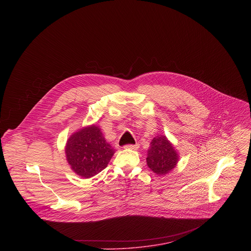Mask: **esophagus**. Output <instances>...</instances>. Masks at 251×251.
<instances>
[{
  "mask_svg": "<svg viewBox=\"0 0 251 251\" xmlns=\"http://www.w3.org/2000/svg\"><path fill=\"white\" fill-rule=\"evenodd\" d=\"M125 149H131V150H137L139 148V145L136 144V145H133V144H129V145H126L124 146Z\"/></svg>",
  "mask_w": 251,
  "mask_h": 251,
  "instance_id": "1",
  "label": "esophagus"
}]
</instances>
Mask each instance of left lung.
Here are the masks:
<instances>
[{"instance_id":"obj_1","label":"left lung","mask_w":251,"mask_h":251,"mask_svg":"<svg viewBox=\"0 0 251 251\" xmlns=\"http://www.w3.org/2000/svg\"><path fill=\"white\" fill-rule=\"evenodd\" d=\"M146 160L154 173L166 175L176 166L178 154L166 136L159 135L152 140Z\"/></svg>"}]
</instances>
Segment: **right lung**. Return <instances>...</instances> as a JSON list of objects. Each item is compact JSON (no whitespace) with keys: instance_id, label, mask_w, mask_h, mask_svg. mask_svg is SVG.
Here are the masks:
<instances>
[{"instance_id":"obj_1","label":"right lung","mask_w":251,"mask_h":251,"mask_svg":"<svg viewBox=\"0 0 251 251\" xmlns=\"http://www.w3.org/2000/svg\"><path fill=\"white\" fill-rule=\"evenodd\" d=\"M115 150L107 143L100 128L90 125L71 135L66 143V160L71 170L84 178L104 170Z\"/></svg>"}]
</instances>
